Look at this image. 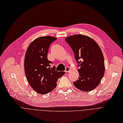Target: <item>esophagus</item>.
<instances>
[{"mask_svg": "<svg viewBox=\"0 0 123 123\" xmlns=\"http://www.w3.org/2000/svg\"><path fill=\"white\" fill-rule=\"evenodd\" d=\"M69 71H70V68H69V67H66V69H65V72H69Z\"/></svg>", "mask_w": 123, "mask_h": 123, "instance_id": "34e87169", "label": "esophagus"}]
</instances>
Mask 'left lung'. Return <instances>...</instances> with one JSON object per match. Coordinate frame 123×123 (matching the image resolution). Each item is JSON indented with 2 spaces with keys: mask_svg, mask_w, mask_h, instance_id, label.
Returning <instances> with one entry per match:
<instances>
[{
  "mask_svg": "<svg viewBox=\"0 0 123 123\" xmlns=\"http://www.w3.org/2000/svg\"><path fill=\"white\" fill-rule=\"evenodd\" d=\"M72 49L78 66L79 77L73 83L85 92L94 90L104 74V59L98 44L91 37L82 35L71 36L65 39Z\"/></svg>",
  "mask_w": 123,
  "mask_h": 123,
  "instance_id": "left-lung-1",
  "label": "left lung"
}]
</instances>
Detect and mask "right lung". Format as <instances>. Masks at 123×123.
Masks as SVG:
<instances>
[{
	"label": "right lung",
	"mask_w": 123,
	"mask_h": 123,
	"mask_svg": "<svg viewBox=\"0 0 123 123\" xmlns=\"http://www.w3.org/2000/svg\"><path fill=\"white\" fill-rule=\"evenodd\" d=\"M56 37H41L35 39L28 46L25 58L24 68L26 77L32 88L40 94L51 92L56 86V81L65 72L51 68L53 62L49 61L47 54L51 44Z\"/></svg>",
	"instance_id": "add662e5"
}]
</instances>
